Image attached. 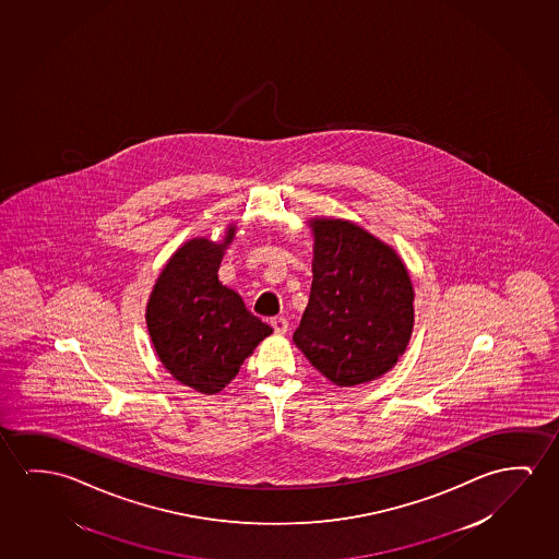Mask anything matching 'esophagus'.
<instances>
[{"label":"esophagus","instance_id":"esophagus-1","mask_svg":"<svg viewBox=\"0 0 559 559\" xmlns=\"http://www.w3.org/2000/svg\"><path fill=\"white\" fill-rule=\"evenodd\" d=\"M271 324H273V329H275L276 334H284V332L288 331V321H286L284 317H273V319H271Z\"/></svg>","mask_w":559,"mask_h":559}]
</instances>
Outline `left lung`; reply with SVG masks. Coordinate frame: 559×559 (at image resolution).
I'll list each match as a JSON object with an SVG mask.
<instances>
[{
  "instance_id": "1",
  "label": "left lung",
  "mask_w": 559,
  "mask_h": 559,
  "mask_svg": "<svg viewBox=\"0 0 559 559\" xmlns=\"http://www.w3.org/2000/svg\"><path fill=\"white\" fill-rule=\"evenodd\" d=\"M313 283L292 341L336 386L392 371L415 321L412 276L397 251L346 218H309Z\"/></svg>"
}]
</instances>
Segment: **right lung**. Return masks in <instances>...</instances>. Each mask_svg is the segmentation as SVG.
Listing matches in <instances>:
<instances>
[{
  "mask_svg": "<svg viewBox=\"0 0 559 559\" xmlns=\"http://www.w3.org/2000/svg\"><path fill=\"white\" fill-rule=\"evenodd\" d=\"M236 225L223 240L205 236L182 243L157 276L146 306L155 354L180 384L217 394L273 329L243 306L238 292L218 281V267Z\"/></svg>",
  "mask_w": 559,
  "mask_h": 559,
  "instance_id": "1",
  "label": "right lung"
}]
</instances>
